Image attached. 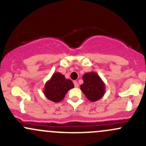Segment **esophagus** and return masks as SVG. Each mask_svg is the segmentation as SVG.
Here are the masks:
<instances>
[{
	"mask_svg": "<svg viewBox=\"0 0 146 146\" xmlns=\"http://www.w3.org/2000/svg\"><path fill=\"white\" fill-rule=\"evenodd\" d=\"M73 84H74V86L76 87V88H78V82L76 81V80H74V81H73Z\"/></svg>",
	"mask_w": 146,
	"mask_h": 146,
	"instance_id": "obj_1",
	"label": "esophagus"
}]
</instances>
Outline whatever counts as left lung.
<instances>
[{
    "mask_svg": "<svg viewBox=\"0 0 146 146\" xmlns=\"http://www.w3.org/2000/svg\"><path fill=\"white\" fill-rule=\"evenodd\" d=\"M82 80L84 82L80 85V89L89 100L95 102L102 98L105 85L96 73H85Z\"/></svg>",
    "mask_w": 146,
    "mask_h": 146,
    "instance_id": "8db88e82",
    "label": "left lung"
}]
</instances>
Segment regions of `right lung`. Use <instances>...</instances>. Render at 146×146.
Segmentation results:
<instances>
[{
  "label": "right lung",
  "mask_w": 146,
  "mask_h": 146,
  "mask_svg": "<svg viewBox=\"0 0 146 146\" xmlns=\"http://www.w3.org/2000/svg\"><path fill=\"white\" fill-rule=\"evenodd\" d=\"M74 87L73 82L60 73H56L49 81L46 82L44 88V95L49 100L58 102L62 100L66 92Z\"/></svg>",
  "instance_id": "add662e5"
}]
</instances>
